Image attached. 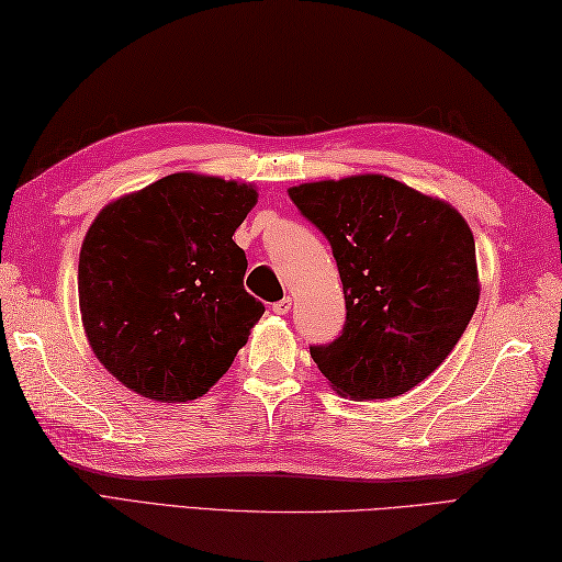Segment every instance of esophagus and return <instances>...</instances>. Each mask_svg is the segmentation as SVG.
Here are the masks:
<instances>
[{"mask_svg": "<svg viewBox=\"0 0 562 562\" xmlns=\"http://www.w3.org/2000/svg\"><path fill=\"white\" fill-rule=\"evenodd\" d=\"M290 308H292V300H290V296H282L280 302H274V304H272V312H274V314H280V316H282V314H288Z\"/></svg>", "mask_w": 562, "mask_h": 562, "instance_id": "1", "label": "esophagus"}]
</instances>
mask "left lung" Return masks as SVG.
<instances>
[{
    "instance_id": "left-lung-1",
    "label": "left lung",
    "mask_w": 562,
    "mask_h": 562,
    "mask_svg": "<svg viewBox=\"0 0 562 562\" xmlns=\"http://www.w3.org/2000/svg\"><path fill=\"white\" fill-rule=\"evenodd\" d=\"M328 238L345 294V326L312 357L355 401L393 398L447 360L479 306L469 224L451 205L386 176L290 188Z\"/></svg>"
}]
</instances>
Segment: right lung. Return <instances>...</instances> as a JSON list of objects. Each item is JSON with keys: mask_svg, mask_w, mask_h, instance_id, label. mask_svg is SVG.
Segmentation results:
<instances>
[{"mask_svg": "<svg viewBox=\"0 0 562 562\" xmlns=\"http://www.w3.org/2000/svg\"><path fill=\"white\" fill-rule=\"evenodd\" d=\"M246 183L171 173L111 202L79 254V308L91 350L127 389L193 401L232 367L266 312L244 290L234 232L256 205Z\"/></svg>", "mask_w": 562, "mask_h": 562, "instance_id": "right-lung-1", "label": "right lung"}]
</instances>
